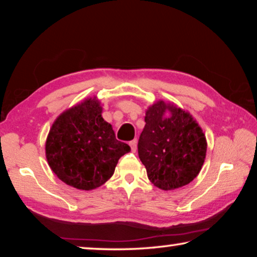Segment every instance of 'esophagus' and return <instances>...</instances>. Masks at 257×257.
<instances>
[{
    "mask_svg": "<svg viewBox=\"0 0 257 257\" xmlns=\"http://www.w3.org/2000/svg\"><path fill=\"white\" fill-rule=\"evenodd\" d=\"M129 145H130V147H132V152H136L137 151V139H134V141H132L129 143Z\"/></svg>",
    "mask_w": 257,
    "mask_h": 257,
    "instance_id": "1",
    "label": "esophagus"
}]
</instances>
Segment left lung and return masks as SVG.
I'll return each mask as SVG.
<instances>
[{
  "instance_id": "8db88e82",
  "label": "left lung",
  "mask_w": 257,
  "mask_h": 257,
  "mask_svg": "<svg viewBox=\"0 0 257 257\" xmlns=\"http://www.w3.org/2000/svg\"><path fill=\"white\" fill-rule=\"evenodd\" d=\"M145 122L138 155L152 184L162 190L188 185L201 171L207 149L196 120L175 104L158 101L146 110Z\"/></svg>"
}]
</instances>
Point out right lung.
I'll list each match as a JSON object with an SVG mask.
<instances>
[{
	"instance_id": "obj_1",
	"label": "right lung",
	"mask_w": 257,
	"mask_h": 257,
	"mask_svg": "<svg viewBox=\"0 0 257 257\" xmlns=\"http://www.w3.org/2000/svg\"><path fill=\"white\" fill-rule=\"evenodd\" d=\"M130 152L115 138L102 116L96 97L72 106L56 118L47 135L46 159L60 180L77 189L92 190L110 179L119 159Z\"/></svg>"
}]
</instances>
